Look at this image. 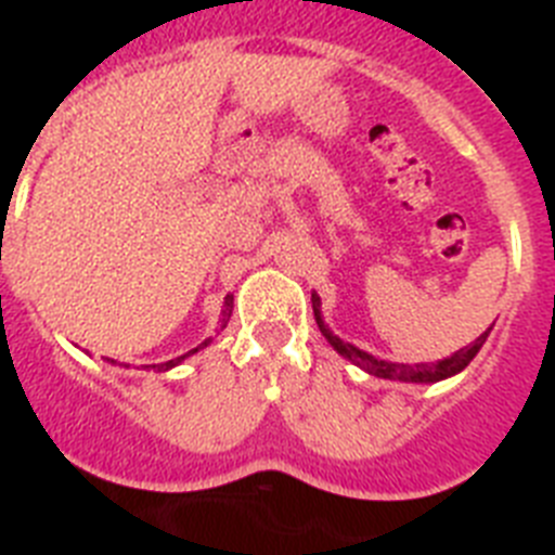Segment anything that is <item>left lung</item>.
<instances>
[{
    "label": "left lung",
    "instance_id": "8db88e82",
    "mask_svg": "<svg viewBox=\"0 0 555 555\" xmlns=\"http://www.w3.org/2000/svg\"><path fill=\"white\" fill-rule=\"evenodd\" d=\"M312 312H315V321H318V330L324 332V337L330 340L332 346H335L337 354H344L346 360H351L354 365H360L363 371H369V374H374V377H383V379H399V383H438V379H447L452 377V374H457V371H464L466 365L475 360V354L480 351V346L486 344V337H489L491 326L483 332V335L475 340V344L464 346V349H457L452 358H444L438 360V363H416V365H404V363H388V360H377L374 354H369V351L358 349V346L346 344V340H340L337 335H332L330 326L324 324V318H321V298L312 293Z\"/></svg>",
    "mask_w": 555,
    "mask_h": 555
}]
</instances>
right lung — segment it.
<instances>
[{
  "label": "right lung",
  "instance_id": "obj_1",
  "mask_svg": "<svg viewBox=\"0 0 555 555\" xmlns=\"http://www.w3.org/2000/svg\"><path fill=\"white\" fill-rule=\"evenodd\" d=\"M231 307H234V301H231V298H225V305H223V321H220V330H223L225 324H229V318H231ZM211 344V337H206L204 344L197 346V349H204V346H209ZM197 349H192V351H186L184 358H190V354H195ZM184 358H176V360H167V363H162V365H144V369H158V371H167V369H172V365H178L181 363V360ZM111 363H117V360H111Z\"/></svg>",
  "mask_w": 555,
  "mask_h": 555
}]
</instances>
